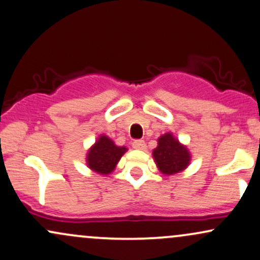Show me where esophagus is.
<instances>
[{
    "mask_svg": "<svg viewBox=\"0 0 260 260\" xmlns=\"http://www.w3.org/2000/svg\"><path fill=\"white\" fill-rule=\"evenodd\" d=\"M133 147L136 148V150H145L146 142L144 140H136V141L133 142Z\"/></svg>",
    "mask_w": 260,
    "mask_h": 260,
    "instance_id": "34e87169",
    "label": "esophagus"
}]
</instances>
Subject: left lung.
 <instances>
[{"label":"left lung","instance_id":"1","mask_svg":"<svg viewBox=\"0 0 260 260\" xmlns=\"http://www.w3.org/2000/svg\"><path fill=\"white\" fill-rule=\"evenodd\" d=\"M152 157L158 171L165 176H173L184 171L191 161L190 151L172 133L159 136Z\"/></svg>","mask_w":260,"mask_h":260}]
</instances>
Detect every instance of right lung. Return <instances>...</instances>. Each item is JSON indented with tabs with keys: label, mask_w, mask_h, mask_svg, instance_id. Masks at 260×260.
<instances>
[{
	"label": "right lung",
	"mask_w": 260,
	"mask_h": 260,
	"mask_svg": "<svg viewBox=\"0 0 260 260\" xmlns=\"http://www.w3.org/2000/svg\"><path fill=\"white\" fill-rule=\"evenodd\" d=\"M127 151L125 146H116L107 135H99L95 142L88 148L86 165L91 171L101 176H107L114 171L122 154Z\"/></svg>",
	"instance_id": "obj_1"
}]
</instances>
